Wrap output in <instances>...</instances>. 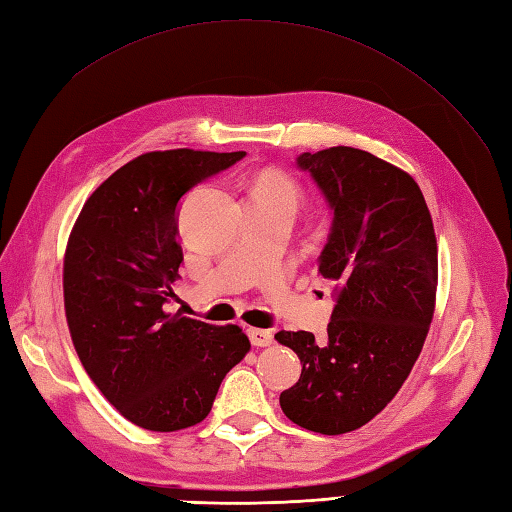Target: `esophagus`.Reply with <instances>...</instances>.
Masks as SVG:
<instances>
[{
  "label": "esophagus",
  "instance_id": "esophagus-1",
  "mask_svg": "<svg viewBox=\"0 0 512 512\" xmlns=\"http://www.w3.org/2000/svg\"><path fill=\"white\" fill-rule=\"evenodd\" d=\"M248 339L250 343H253L255 347H268L270 343H273V330H259V328H250L248 330Z\"/></svg>",
  "mask_w": 512,
  "mask_h": 512
}]
</instances>
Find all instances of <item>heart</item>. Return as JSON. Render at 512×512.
I'll list each match as a JSON object with an SVG mask.
<instances>
[{"mask_svg": "<svg viewBox=\"0 0 512 512\" xmlns=\"http://www.w3.org/2000/svg\"><path fill=\"white\" fill-rule=\"evenodd\" d=\"M250 198L257 200H275V202H288L297 209L301 200V191L297 182L281 171H266L257 178L253 191H250Z\"/></svg>", "mask_w": 512, "mask_h": 512, "instance_id": "1", "label": "heart"}]
</instances>
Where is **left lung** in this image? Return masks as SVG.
<instances>
[{
	"label": "left lung",
	"instance_id": "left-lung-1",
	"mask_svg": "<svg viewBox=\"0 0 512 512\" xmlns=\"http://www.w3.org/2000/svg\"><path fill=\"white\" fill-rule=\"evenodd\" d=\"M332 211L319 273L334 286L323 345L312 332L275 339L301 361L279 405L299 427L339 436L372 420L398 394L436 308L438 244L424 195L409 173L354 147L301 154Z\"/></svg>",
	"mask_w": 512,
	"mask_h": 512
}]
</instances>
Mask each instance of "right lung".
Listing matches in <instances>:
<instances>
[{"mask_svg": "<svg viewBox=\"0 0 512 512\" xmlns=\"http://www.w3.org/2000/svg\"><path fill=\"white\" fill-rule=\"evenodd\" d=\"M244 156L149 151L90 195L70 233L63 301L74 350L101 394L143 429L202 422L250 350L239 325L167 312L182 264L180 198Z\"/></svg>", "mask_w": 512, "mask_h": 512, "instance_id": "1", "label": "right lung"}]
</instances>
